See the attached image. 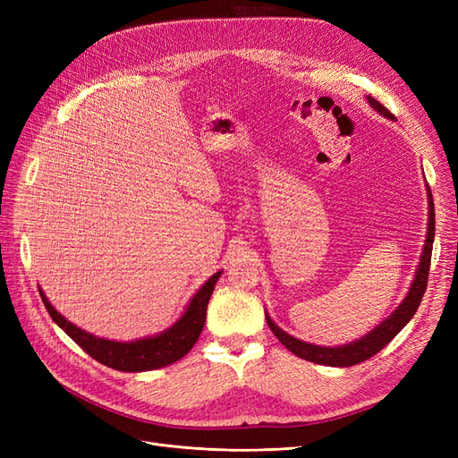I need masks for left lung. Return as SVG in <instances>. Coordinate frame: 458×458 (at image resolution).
<instances>
[{
	"instance_id": "1",
	"label": "left lung",
	"mask_w": 458,
	"mask_h": 458,
	"mask_svg": "<svg viewBox=\"0 0 458 458\" xmlns=\"http://www.w3.org/2000/svg\"><path fill=\"white\" fill-rule=\"evenodd\" d=\"M367 99H369V105L374 110H378L382 116L394 120V114L384 105H380L377 99H372V97H367ZM434 234H436V212H434L432 192H429V187H428V233H426L424 250H422V256H420L417 275H414L409 293H407L405 300L399 303L397 310L390 317L384 318V321L377 328H372L369 335H365L363 338H359L352 344L338 345V348H325V345L308 344V342H301L294 336L286 335V332L276 327L271 321V317L266 313V321H267L269 328L273 330V335L279 338V342L284 345L288 352H293L294 355L306 359V361L317 363V365L352 367V365L367 361V359H370L372 355H377L382 348H386V345L397 336V332L411 321L412 315L417 313L420 301H422V296L426 293V284H428Z\"/></svg>"
}]
</instances>
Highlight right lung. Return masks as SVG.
<instances>
[{
  "mask_svg": "<svg viewBox=\"0 0 458 458\" xmlns=\"http://www.w3.org/2000/svg\"><path fill=\"white\" fill-rule=\"evenodd\" d=\"M219 276L221 271L214 273L210 279L200 286L199 293L191 298L185 313L179 317V321L174 323L168 330L133 342H114L93 336L89 332L72 325L71 321H66V318L51 306L41 288L39 296L53 321L57 323L81 350L91 355L95 361L122 372H143L172 365L191 352L204 328L208 301H210V296Z\"/></svg>",
  "mask_w": 458,
  "mask_h": 458,
  "instance_id": "add662e5",
  "label": "right lung"
}]
</instances>
